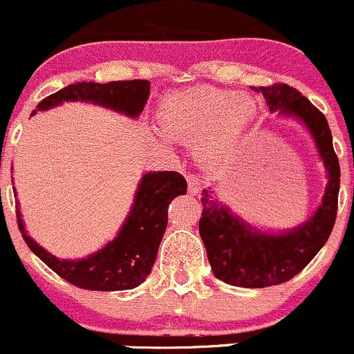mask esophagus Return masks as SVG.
<instances>
[{"label": "esophagus", "instance_id": "esophagus-1", "mask_svg": "<svg viewBox=\"0 0 354 354\" xmlns=\"http://www.w3.org/2000/svg\"><path fill=\"white\" fill-rule=\"evenodd\" d=\"M203 185H204V180L201 177L189 174V176H187V191H189V194L198 196L199 192H201Z\"/></svg>", "mask_w": 354, "mask_h": 354}]
</instances>
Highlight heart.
<instances>
[{"label": "heart", "instance_id": "1", "mask_svg": "<svg viewBox=\"0 0 354 354\" xmlns=\"http://www.w3.org/2000/svg\"><path fill=\"white\" fill-rule=\"evenodd\" d=\"M261 107L250 95L198 85L169 95L158 109V126L170 140L196 143L206 160L232 153L257 124Z\"/></svg>", "mask_w": 354, "mask_h": 354}]
</instances>
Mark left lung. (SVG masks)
Masks as SVG:
<instances>
[{
	"mask_svg": "<svg viewBox=\"0 0 354 354\" xmlns=\"http://www.w3.org/2000/svg\"><path fill=\"white\" fill-rule=\"evenodd\" d=\"M254 90L264 95L269 111L293 118L310 133L326 167L327 185L315 213L304 223L283 232L259 230L233 213L227 204L218 201L213 189H203L199 235L206 247L207 261L218 279L242 288L281 285L317 256L336 221L341 177L326 115L307 97L285 83Z\"/></svg>",
	"mask_w": 354,
	"mask_h": 354,
	"instance_id": "1",
	"label": "left lung"
}]
</instances>
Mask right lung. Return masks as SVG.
<instances>
[{"mask_svg":"<svg viewBox=\"0 0 354 354\" xmlns=\"http://www.w3.org/2000/svg\"><path fill=\"white\" fill-rule=\"evenodd\" d=\"M150 95L148 80L93 83L82 82L46 97L37 111H49L64 102H88L131 119L140 118ZM187 192V182L178 172H148L141 177L133 206L118 235L102 249L82 259H59L47 252L25 230L17 206L18 228L28 249L44 264L71 285L93 291H121L140 286L155 264L160 242L169 223V204Z\"/></svg>","mask_w":354,"mask_h":354,"instance_id":"right-lung-1","label":"right lung"}]
</instances>
